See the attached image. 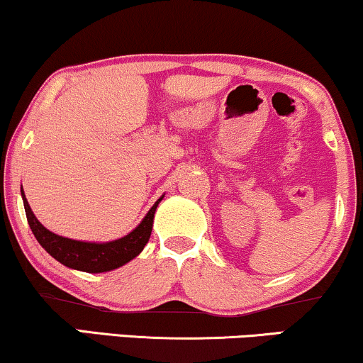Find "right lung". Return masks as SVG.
<instances>
[{
    "label": "right lung",
    "instance_id": "add662e5",
    "mask_svg": "<svg viewBox=\"0 0 363 363\" xmlns=\"http://www.w3.org/2000/svg\"><path fill=\"white\" fill-rule=\"evenodd\" d=\"M21 196L26 211V219H28L31 231H33V235L36 240H38L40 245L45 247V251L52 255L53 258L60 261L62 264L68 266V268L80 269V272L86 273L110 272V269H116L118 266L134 259L135 256L144 250V246L147 245L150 233H152L155 208H157V204L162 201V197H160L130 235L110 242H85L68 240V238L58 236L55 235V233L48 231V229L35 218L33 211H31L25 194Z\"/></svg>",
    "mask_w": 363,
    "mask_h": 363
}]
</instances>
